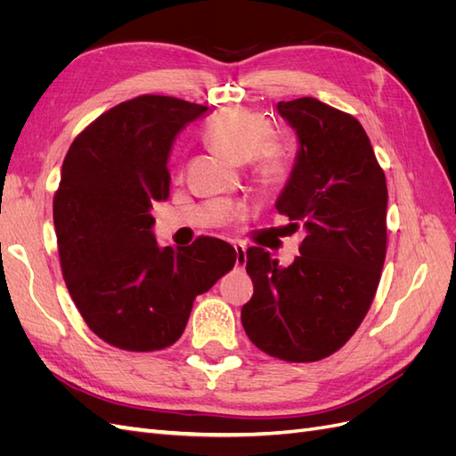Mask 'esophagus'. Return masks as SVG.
<instances>
[{
  "label": "esophagus",
  "mask_w": 456,
  "mask_h": 456,
  "mask_svg": "<svg viewBox=\"0 0 456 456\" xmlns=\"http://www.w3.org/2000/svg\"><path fill=\"white\" fill-rule=\"evenodd\" d=\"M233 249H236V266L238 268H245V265H247V249H245V245H241V243H233Z\"/></svg>",
  "instance_id": "34e87169"
}]
</instances>
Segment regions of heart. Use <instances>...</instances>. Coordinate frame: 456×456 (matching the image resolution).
<instances>
[{"label":"heart","instance_id":"obj_1","mask_svg":"<svg viewBox=\"0 0 456 456\" xmlns=\"http://www.w3.org/2000/svg\"><path fill=\"white\" fill-rule=\"evenodd\" d=\"M270 121L245 108H228L207 123L205 136L211 146L236 163L251 161L262 184L280 183L287 173V154L270 139Z\"/></svg>","mask_w":456,"mask_h":456}]
</instances>
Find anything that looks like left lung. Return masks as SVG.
I'll list each match as a JSON object with an SVG mask.
<instances>
[{"instance_id": "1", "label": "left lung", "mask_w": 456, "mask_h": 456, "mask_svg": "<svg viewBox=\"0 0 456 456\" xmlns=\"http://www.w3.org/2000/svg\"><path fill=\"white\" fill-rule=\"evenodd\" d=\"M298 150L275 209L305 230L300 256L280 266L247 249L255 293L241 323L256 348L317 362L355 333L375 298L386 256V176L362 123L312 96L278 102Z\"/></svg>"}]
</instances>
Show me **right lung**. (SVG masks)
<instances>
[{
    "instance_id": "1",
    "label": "right lung",
    "mask_w": 456,
    "mask_h": 456,
    "mask_svg": "<svg viewBox=\"0 0 456 456\" xmlns=\"http://www.w3.org/2000/svg\"><path fill=\"white\" fill-rule=\"evenodd\" d=\"M207 110L136 96L96 118L64 158L53 201L62 275L89 329L112 346H171L194 298L236 265V249L216 238L161 247L150 213L169 198L175 136Z\"/></svg>"
}]
</instances>
